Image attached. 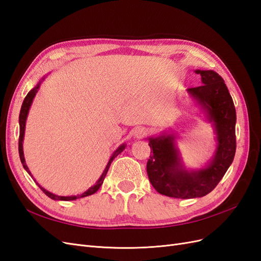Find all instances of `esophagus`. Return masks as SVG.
Segmentation results:
<instances>
[{
    "instance_id": "esophagus-1",
    "label": "esophagus",
    "mask_w": 261,
    "mask_h": 261,
    "mask_svg": "<svg viewBox=\"0 0 261 261\" xmlns=\"http://www.w3.org/2000/svg\"><path fill=\"white\" fill-rule=\"evenodd\" d=\"M147 130L145 127H137L135 129V137L137 138H143L144 136H146Z\"/></svg>"
}]
</instances>
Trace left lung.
Masks as SVG:
<instances>
[{
  "label": "left lung",
  "mask_w": 261,
  "mask_h": 261,
  "mask_svg": "<svg viewBox=\"0 0 261 261\" xmlns=\"http://www.w3.org/2000/svg\"><path fill=\"white\" fill-rule=\"evenodd\" d=\"M202 85L187 91L198 100L215 123L218 147L212 162L206 169L185 171L179 163L174 136L149 138L150 159L147 174L158 193L173 198H196L212 192L233 162L236 150V111L223 78L213 70H196Z\"/></svg>",
  "instance_id": "left-lung-1"
}]
</instances>
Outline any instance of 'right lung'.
<instances>
[{"label": "right lung", "instance_id": "obj_1", "mask_svg": "<svg viewBox=\"0 0 261 261\" xmlns=\"http://www.w3.org/2000/svg\"><path fill=\"white\" fill-rule=\"evenodd\" d=\"M38 89H39V84L37 85V87H35L34 89H31L28 93H27V96L25 97V99H23V102H22V105H21V109H20V113H19V138H18V152H19V158H20V161H21V163H22V167L25 168V170L29 173V174L31 175V173H30V171L28 170V167L26 165V162H25V158H23V151H22V139H23V134H25V124H26V118H27V114H28V111H29V108H30V106H31V102H33V99L35 98V96H36V93L38 92ZM125 148V146L123 145V146H121L120 148H118L116 151L114 152V154L111 156V159H110V161H109V163H108V165H107V168H106V170H105V172H103V174L101 175V177L99 178V180L97 181V184L96 185H93L92 187H90L88 191H86L85 193H83V194H81V195H77V196H57V195H54V194H52V193H50V192H48V191H45V189L43 188V187H41L40 185H39V187H40V189L41 191L48 196V197H50L51 199H54V200H75V199H77V198H82V197H86V196H90V195H93L94 193H96L98 189L100 188V186L102 185V183H103V180H105V177H106V175H107V173H108V171H109V168H110V165H111V163H112V161L114 160V158L118 154V153H121L122 151H123V149Z\"/></svg>", "mask_w": 261, "mask_h": 261}]
</instances>
